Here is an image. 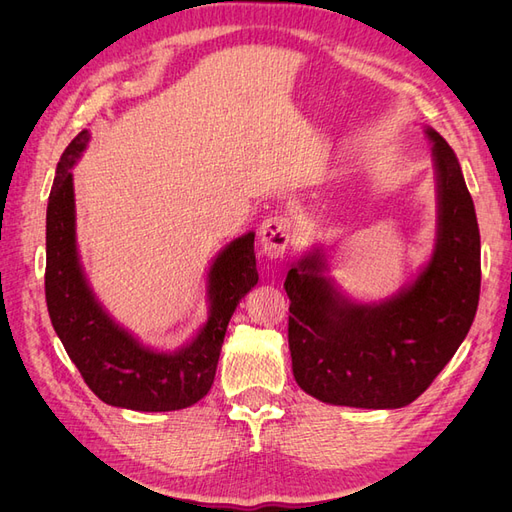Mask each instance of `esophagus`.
Wrapping results in <instances>:
<instances>
[{"label": "esophagus", "instance_id": "esophagus-1", "mask_svg": "<svg viewBox=\"0 0 512 512\" xmlns=\"http://www.w3.org/2000/svg\"><path fill=\"white\" fill-rule=\"evenodd\" d=\"M290 237H292L290 220L284 218V215H271V218H267L260 224V230H258L260 247L269 258H282L288 250Z\"/></svg>", "mask_w": 512, "mask_h": 512}]
</instances>
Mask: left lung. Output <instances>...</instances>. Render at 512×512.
Here are the masks:
<instances>
[{
	"label": "left lung",
	"mask_w": 512,
	"mask_h": 512,
	"mask_svg": "<svg viewBox=\"0 0 512 512\" xmlns=\"http://www.w3.org/2000/svg\"><path fill=\"white\" fill-rule=\"evenodd\" d=\"M438 224L427 265L393 297L359 303L327 275L320 245L286 275L288 344L301 389L324 404L393 410L427 391L466 339L480 294V235L459 160L425 128Z\"/></svg>",
	"instance_id": "1"
}]
</instances>
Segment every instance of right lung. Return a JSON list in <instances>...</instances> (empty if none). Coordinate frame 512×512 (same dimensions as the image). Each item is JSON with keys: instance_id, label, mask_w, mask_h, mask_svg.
<instances>
[{"instance_id": "1", "label": "right lung", "mask_w": 512, "mask_h": 512, "mask_svg": "<svg viewBox=\"0 0 512 512\" xmlns=\"http://www.w3.org/2000/svg\"><path fill=\"white\" fill-rule=\"evenodd\" d=\"M83 130L61 153L46 207V307L57 337L83 380L104 404L136 412L194 406L215 378L226 327L239 301L258 284L254 232L230 241L207 273V320L188 344L156 350L123 329L91 290L76 245L72 166L83 156Z\"/></svg>"}]
</instances>
